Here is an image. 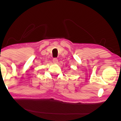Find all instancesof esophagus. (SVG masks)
<instances>
[{
    "label": "esophagus",
    "mask_w": 121,
    "mask_h": 121,
    "mask_svg": "<svg viewBox=\"0 0 121 121\" xmlns=\"http://www.w3.org/2000/svg\"><path fill=\"white\" fill-rule=\"evenodd\" d=\"M52 61H53V63H54V64H56V63H57V62H58V60H57V58H53Z\"/></svg>",
    "instance_id": "obj_1"
}]
</instances>
